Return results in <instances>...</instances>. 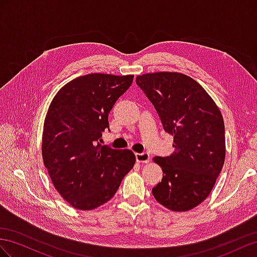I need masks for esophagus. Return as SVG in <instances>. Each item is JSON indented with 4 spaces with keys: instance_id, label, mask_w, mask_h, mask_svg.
<instances>
[{
    "instance_id": "obj_1",
    "label": "esophagus",
    "mask_w": 257,
    "mask_h": 257,
    "mask_svg": "<svg viewBox=\"0 0 257 257\" xmlns=\"http://www.w3.org/2000/svg\"><path fill=\"white\" fill-rule=\"evenodd\" d=\"M136 159H137V162H139V163H149L150 155H149V153H137Z\"/></svg>"
}]
</instances>
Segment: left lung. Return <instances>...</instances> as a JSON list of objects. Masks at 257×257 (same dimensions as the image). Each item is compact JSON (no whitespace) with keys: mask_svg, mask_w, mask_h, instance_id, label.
<instances>
[{"mask_svg":"<svg viewBox=\"0 0 257 257\" xmlns=\"http://www.w3.org/2000/svg\"><path fill=\"white\" fill-rule=\"evenodd\" d=\"M152 102L164 130L174 136V153L155 156L162 181L155 200L173 212H187L212 191L225 163V123L220 109L202 85L181 72L157 71L137 76Z\"/></svg>","mask_w":257,"mask_h":257,"instance_id":"left-lung-1","label":"left lung"}]
</instances>
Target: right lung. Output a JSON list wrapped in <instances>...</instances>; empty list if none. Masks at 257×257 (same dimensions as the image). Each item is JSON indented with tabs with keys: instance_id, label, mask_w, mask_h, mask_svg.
<instances>
[{
	"instance_id": "obj_1",
	"label": "right lung",
	"mask_w": 257,
	"mask_h": 257,
	"mask_svg": "<svg viewBox=\"0 0 257 257\" xmlns=\"http://www.w3.org/2000/svg\"><path fill=\"white\" fill-rule=\"evenodd\" d=\"M133 80L134 75L80 76L63 85L50 104L42 159L56 191L76 209L108 202L135 165L133 151L98 143L110 109Z\"/></svg>"
}]
</instances>
